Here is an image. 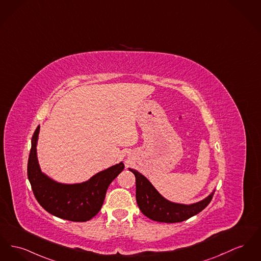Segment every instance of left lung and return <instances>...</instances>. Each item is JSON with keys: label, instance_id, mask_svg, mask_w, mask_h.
Returning a JSON list of instances; mask_svg holds the SVG:
<instances>
[{"label": "left lung", "instance_id": "obj_1", "mask_svg": "<svg viewBox=\"0 0 261 261\" xmlns=\"http://www.w3.org/2000/svg\"><path fill=\"white\" fill-rule=\"evenodd\" d=\"M136 177V200L141 212L149 219L162 223H178L205 209L213 198L214 192L200 202L184 205L165 199L152 184L140 172L130 169Z\"/></svg>", "mask_w": 261, "mask_h": 261}]
</instances>
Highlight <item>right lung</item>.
<instances>
[{
	"label": "right lung",
	"instance_id": "obj_1",
	"mask_svg": "<svg viewBox=\"0 0 261 261\" xmlns=\"http://www.w3.org/2000/svg\"><path fill=\"white\" fill-rule=\"evenodd\" d=\"M38 133L39 126L32 136L28 163V176L37 202L48 213L58 218L73 222L91 220L101 209L108 186L122 171L124 164L102 170L83 184H58L39 168L36 155Z\"/></svg>",
	"mask_w": 261,
	"mask_h": 261
}]
</instances>
